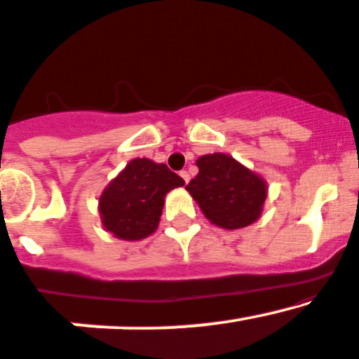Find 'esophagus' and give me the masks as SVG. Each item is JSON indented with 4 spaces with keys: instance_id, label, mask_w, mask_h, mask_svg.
<instances>
[{
    "instance_id": "1",
    "label": "esophagus",
    "mask_w": 359,
    "mask_h": 359,
    "mask_svg": "<svg viewBox=\"0 0 359 359\" xmlns=\"http://www.w3.org/2000/svg\"><path fill=\"white\" fill-rule=\"evenodd\" d=\"M180 176L184 180V183H188V181H190V172L188 171H181Z\"/></svg>"
}]
</instances>
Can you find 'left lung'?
Wrapping results in <instances>:
<instances>
[{
	"instance_id": "left-lung-1",
	"label": "left lung",
	"mask_w": 359,
	"mask_h": 359,
	"mask_svg": "<svg viewBox=\"0 0 359 359\" xmlns=\"http://www.w3.org/2000/svg\"><path fill=\"white\" fill-rule=\"evenodd\" d=\"M198 175L187 190L201 212L219 227L241 229L259 219L266 200V183L227 154H207L196 161Z\"/></svg>"
}]
</instances>
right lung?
Returning <instances> with one entry per match:
<instances>
[{
    "mask_svg": "<svg viewBox=\"0 0 359 359\" xmlns=\"http://www.w3.org/2000/svg\"><path fill=\"white\" fill-rule=\"evenodd\" d=\"M183 184V178L166 164L151 159L130 161L100 198L104 229L126 241L151 236L158 229L166 193Z\"/></svg>",
    "mask_w": 359,
    "mask_h": 359,
    "instance_id": "1",
    "label": "right lung"
}]
</instances>
